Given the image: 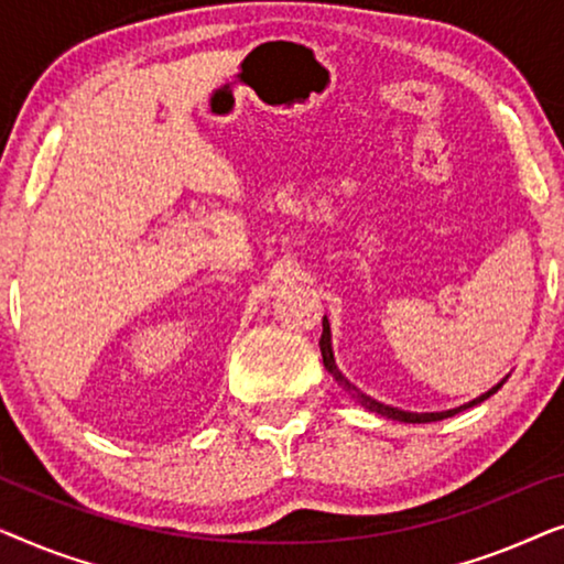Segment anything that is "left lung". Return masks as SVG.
Wrapping results in <instances>:
<instances>
[{
  "mask_svg": "<svg viewBox=\"0 0 564 564\" xmlns=\"http://www.w3.org/2000/svg\"><path fill=\"white\" fill-rule=\"evenodd\" d=\"M321 354H323V367H326L328 372L334 375V380H336L338 384H341V388H344L346 392H349V395H351L354 400H357V403H361V405H365V408H369V411H375V413H380V415H388V419H392V421H400V423H436V421L452 419V415H457V413H462V411H467V408H475V405L485 403V400H488L490 395H496V392H498L500 388H503L506 380H508V375H506L503 380H500L498 384H492V388H490L488 392H482V395L473 398V400H469V403H462V405H457V408H449V411L415 413V411H403V408H392V405H384V403H380V400L369 398L367 392H361V390L357 388V384H351L349 380H346L341 369L336 367V359H334V344H330V323H328V318H323Z\"/></svg>",
  "mask_w": 564,
  "mask_h": 564,
  "instance_id": "1",
  "label": "left lung"
}]
</instances>
